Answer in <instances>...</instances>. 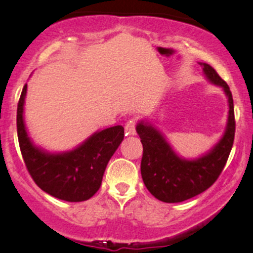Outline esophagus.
I'll return each mask as SVG.
<instances>
[{"label": "esophagus", "mask_w": 253, "mask_h": 253, "mask_svg": "<svg viewBox=\"0 0 253 253\" xmlns=\"http://www.w3.org/2000/svg\"><path fill=\"white\" fill-rule=\"evenodd\" d=\"M125 133H126V135H135V124H134V121L130 120L126 124V126H125Z\"/></svg>", "instance_id": "obj_1"}]
</instances>
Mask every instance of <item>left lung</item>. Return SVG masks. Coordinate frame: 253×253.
<instances>
[{
    "label": "left lung",
    "instance_id": "left-lung-1",
    "mask_svg": "<svg viewBox=\"0 0 253 253\" xmlns=\"http://www.w3.org/2000/svg\"><path fill=\"white\" fill-rule=\"evenodd\" d=\"M200 65L211 84L221 86L228 101L226 129L208 152L195 159L182 158L155 125L140 120L135 127L144 150L140 165L143 181L156 199L167 203L185 201L207 190L221 173L233 146L236 121L231 90L210 64Z\"/></svg>",
    "mask_w": 253,
    "mask_h": 253
}]
</instances>
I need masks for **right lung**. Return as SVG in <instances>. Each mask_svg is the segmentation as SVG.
<instances>
[{"label": "right lung", "mask_w": 253, "mask_h": 253, "mask_svg": "<svg viewBox=\"0 0 253 253\" xmlns=\"http://www.w3.org/2000/svg\"><path fill=\"white\" fill-rule=\"evenodd\" d=\"M27 84L17 104V138L28 172L40 189L68 202L89 200L100 189L109 159L124 140V127L97 130L77 147L65 152H48L28 135L24 119Z\"/></svg>", "instance_id": "right-lung-1"}]
</instances>
